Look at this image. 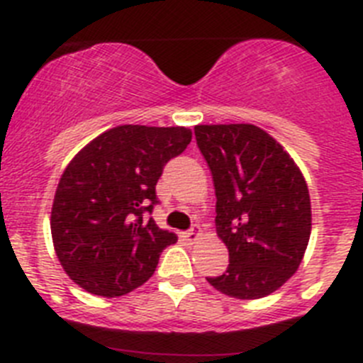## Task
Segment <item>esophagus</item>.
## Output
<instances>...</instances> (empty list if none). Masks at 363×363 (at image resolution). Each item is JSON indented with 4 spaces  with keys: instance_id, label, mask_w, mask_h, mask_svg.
<instances>
[{
    "instance_id": "1",
    "label": "esophagus",
    "mask_w": 363,
    "mask_h": 363,
    "mask_svg": "<svg viewBox=\"0 0 363 363\" xmlns=\"http://www.w3.org/2000/svg\"><path fill=\"white\" fill-rule=\"evenodd\" d=\"M182 237H184L188 242H194V240H197V238L201 237V228H199L197 224H194V226L189 228L188 231H184V233H182Z\"/></svg>"
}]
</instances>
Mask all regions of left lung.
Instances as JSON below:
<instances>
[{
    "label": "left lung",
    "instance_id": "8db88e82",
    "mask_svg": "<svg viewBox=\"0 0 363 363\" xmlns=\"http://www.w3.org/2000/svg\"><path fill=\"white\" fill-rule=\"evenodd\" d=\"M195 139L217 197V233L230 266L206 280L228 296L262 298L298 269L311 235V201L298 166L253 125H199Z\"/></svg>",
    "mask_w": 363,
    "mask_h": 363
}]
</instances>
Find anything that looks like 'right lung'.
I'll return each mask as SVG.
<instances>
[{
  "instance_id": "right-lung-1",
  "label": "right lung",
  "mask_w": 363,
  "mask_h": 363,
  "mask_svg": "<svg viewBox=\"0 0 363 363\" xmlns=\"http://www.w3.org/2000/svg\"><path fill=\"white\" fill-rule=\"evenodd\" d=\"M191 141L182 126L123 125L84 146L61 175L50 217L61 266L84 291L121 296L143 286L177 242L152 215L166 162Z\"/></svg>"
}]
</instances>
